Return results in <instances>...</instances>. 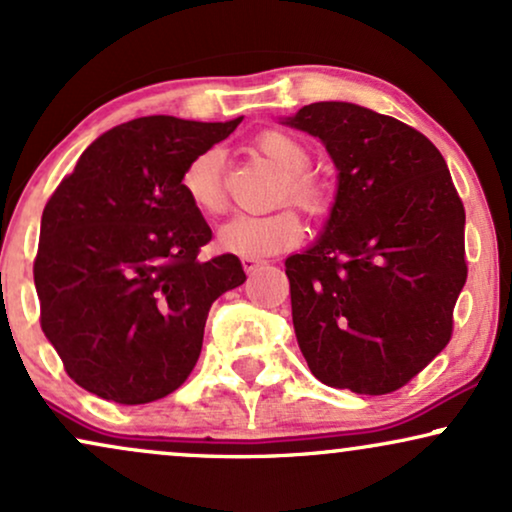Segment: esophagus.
Segmentation results:
<instances>
[{
    "label": "esophagus",
    "instance_id": "1",
    "mask_svg": "<svg viewBox=\"0 0 512 512\" xmlns=\"http://www.w3.org/2000/svg\"><path fill=\"white\" fill-rule=\"evenodd\" d=\"M242 266L246 270V275H254L256 270L266 266V261H261V258H242Z\"/></svg>",
    "mask_w": 512,
    "mask_h": 512
}]
</instances>
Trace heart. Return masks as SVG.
<instances>
[{
  "mask_svg": "<svg viewBox=\"0 0 512 512\" xmlns=\"http://www.w3.org/2000/svg\"><path fill=\"white\" fill-rule=\"evenodd\" d=\"M256 149L261 151L273 166L285 175L287 199L301 208V211L323 213L330 199L325 187L318 180L304 175L311 166V154L306 144L296 140L294 135L280 130L263 132L256 140ZM182 192L187 194L189 204L197 211L220 213L225 206L223 189V154L218 149H206L187 163L182 173ZM304 239V225L289 211L268 213V216H232L227 223L218 227L216 246L225 254L242 258H263L273 256L277 251L292 249Z\"/></svg>",
  "mask_w": 512,
  "mask_h": 512,
  "instance_id": "obj_1",
  "label": "heart"
}]
</instances>
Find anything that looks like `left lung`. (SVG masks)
Here are the masks:
<instances>
[{"label": "left lung", "mask_w": 512, "mask_h": 512, "mask_svg": "<svg viewBox=\"0 0 512 512\" xmlns=\"http://www.w3.org/2000/svg\"><path fill=\"white\" fill-rule=\"evenodd\" d=\"M282 123L318 137L337 168L323 232L285 261L296 342L327 387L389 394L451 339L463 201L439 149L396 118L318 102Z\"/></svg>", "instance_id": "left-lung-1"}]
</instances>
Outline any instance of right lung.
Wrapping results in <instances>:
<instances>
[{
	"mask_svg": "<svg viewBox=\"0 0 512 512\" xmlns=\"http://www.w3.org/2000/svg\"><path fill=\"white\" fill-rule=\"evenodd\" d=\"M239 123L116 125L44 206L40 323L82 389L137 406L168 396L197 365L208 308L246 275L232 254L199 258L211 227L182 192V173Z\"/></svg>",
	"mask_w": 512,
	"mask_h": 512,
	"instance_id": "right-lung-1",
	"label": "right lung"
}]
</instances>
